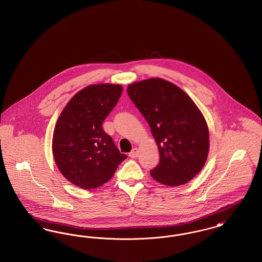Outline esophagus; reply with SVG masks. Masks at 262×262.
<instances>
[{
  "label": "esophagus",
  "instance_id": "1",
  "mask_svg": "<svg viewBox=\"0 0 262 262\" xmlns=\"http://www.w3.org/2000/svg\"><path fill=\"white\" fill-rule=\"evenodd\" d=\"M137 156H138V149L136 147V148H134V149L132 150V152L129 153V157H132V158H137Z\"/></svg>",
  "mask_w": 262,
  "mask_h": 262
}]
</instances>
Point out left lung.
<instances>
[{"label":"left lung","mask_w":262,"mask_h":262,"mask_svg":"<svg viewBox=\"0 0 262 262\" xmlns=\"http://www.w3.org/2000/svg\"><path fill=\"white\" fill-rule=\"evenodd\" d=\"M127 94L159 149L160 162L151 177L165 186L187 184L202 170L209 152V130L199 107L183 89L157 77L128 84Z\"/></svg>","instance_id":"1"}]
</instances>
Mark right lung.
<instances>
[{
  "label": "right lung",
  "mask_w": 262,
  "mask_h": 262,
  "mask_svg": "<svg viewBox=\"0 0 262 262\" xmlns=\"http://www.w3.org/2000/svg\"><path fill=\"white\" fill-rule=\"evenodd\" d=\"M122 92L121 84L88 85L72 97L58 118L52 139L54 159L62 176L76 187H101L127 157L102 128Z\"/></svg>",
  "instance_id": "right-lung-1"
}]
</instances>
